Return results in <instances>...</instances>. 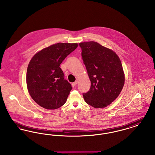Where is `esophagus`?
I'll return each mask as SVG.
<instances>
[{
  "mask_svg": "<svg viewBox=\"0 0 155 155\" xmlns=\"http://www.w3.org/2000/svg\"><path fill=\"white\" fill-rule=\"evenodd\" d=\"M78 83V81H75L73 83H72V87L74 88V87Z\"/></svg>",
  "mask_w": 155,
  "mask_h": 155,
  "instance_id": "esophagus-1",
  "label": "esophagus"
}]
</instances>
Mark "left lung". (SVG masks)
Instances as JSON below:
<instances>
[{"mask_svg": "<svg viewBox=\"0 0 155 155\" xmlns=\"http://www.w3.org/2000/svg\"><path fill=\"white\" fill-rule=\"evenodd\" d=\"M82 58L91 81V88L83 94L85 102L104 108L113 102L124 87L125 75L118 55L94 41L80 43Z\"/></svg>", "mask_w": 155, "mask_h": 155, "instance_id": "8db88e82", "label": "left lung"}]
</instances>
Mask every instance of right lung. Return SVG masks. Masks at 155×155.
<instances>
[{
    "label": "right lung",
    "instance_id": "1",
    "mask_svg": "<svg viewBox=\"0 0 155 155\" xmlns=\"http://www.w3.org/2000/svg\"><path fill=\"white\" fill-rule=\"evenodd\" d=\"M78 46L77 43L52 45L31 59L27 70V87L32 99L40 106L54 110L66 102L72 87L64 80L60 64Z\"/></svg>",
    "mask_w": 155,
    "mask_h": 155
}]
</instances>
